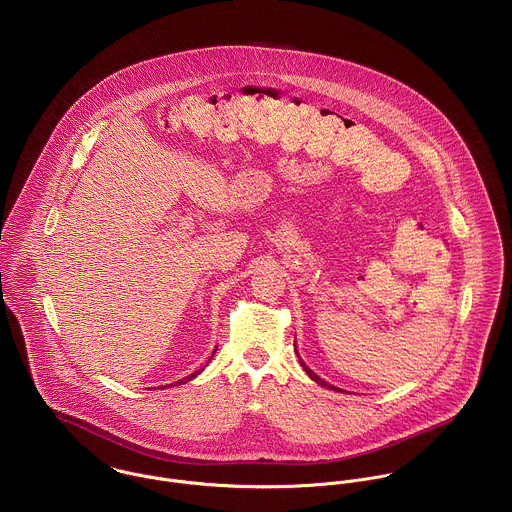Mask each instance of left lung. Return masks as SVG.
<instances>
[{
    "label": "left lung",
    "instance_id": "8db88e82",
    "mask_svg": "<svg viewBox=\"0 0 512 512\" xmlns=\"http://www.w3.org/2000/svg\"><path fill=\"white\" fill-rule=\"evenodd\" d=\"M300 365H302V367H304V371H306V373H308V377H310V379H312V381H316V383H318V385H322V387H328V389H336V387H332V385H328V383H326V381H322V379H320V377H318V375H316V373H314V371H310V369H308V367H306V365H304V361H302V359H300ZM336 391H338V389H336Z\"/></svg>",
    "mask_w": 512,
    "mask_h": 512
}]
</instances>
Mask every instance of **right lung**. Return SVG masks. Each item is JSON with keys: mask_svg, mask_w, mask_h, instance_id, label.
<instances>
[{"mask_svg": "<svg viewBox=\"0 0 512 512\" xmlns=\"http://www.w3.org/2000/svg\"><path fill=\"white\" fill-rule=\"evenodd\" d=\"M210 359H212V357H210ZM198 373H200V371H194V373H192V375H188V377H184V379H180V381H178V383H186V381H190V379H192V377H196V375H198Z\"/></svg>", "mask_w": 512, "mask_h": 512, "instance_id": "right-lung-1", "label": "right lung"}]
</instances>
